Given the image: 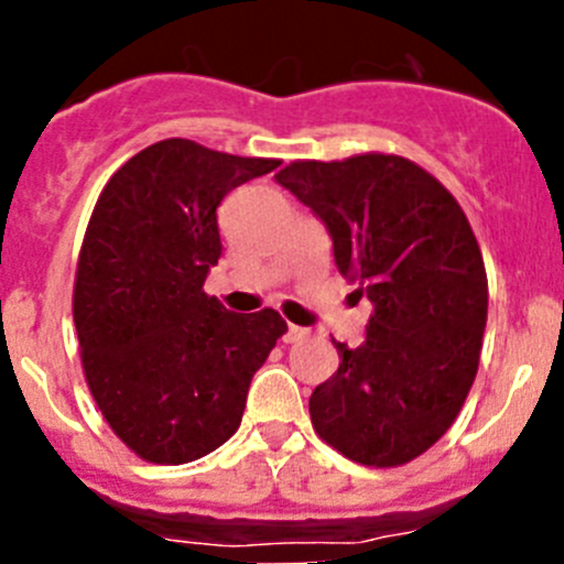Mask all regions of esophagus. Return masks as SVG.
<instances>
[{"label":"esophagus","instance_id":"1","mask_svg":"<svg viewBox=\"0 0 564 564\" xmlns=\"http://www.w3.org/2000/svg\"><path fill=\"white\" fill-rule=\"evenodd\" d=\"M303 338H308V329L297 327V324H289V329H286V335H283V340H286V344H297V340H303Z\"/></svg>","mask_w":564,"mask_h":564}]
</instances>
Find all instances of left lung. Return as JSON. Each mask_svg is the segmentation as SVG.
I'll use <instances>...</instances> for the list:
<instances>
[{"instance_id":"obj_1","label":"left lung","mask_w":564,"mask_h":564,"mask_svg":"<svg viewBox=\"0 0 564 564\" xmlns=\"http://www.w3.org/2000/svg\"><path fill=\"white\" fill-rule=\"evenodd\" d=\"M278 185L324 220L340 275L371 300L366 344L308 401L318 440L355 464L423 456L458 417L488 316L480 246L453 193L414 161L362 152L292 161Z\"/></svg>"}]
</instances>
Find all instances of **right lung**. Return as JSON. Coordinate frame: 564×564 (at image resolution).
<instances>
[{
    "label": "right lung",
    "mask_w": 564,
    "mask_h": 564,
    "mask_svg": "<svg viewBox=\"0 0 564 564\" xmlns=\"http://www.w3.org/2000/svg\"><path fill=\"white\" fill-rule=\"evenodd\" d=\"M278 166L166 139L100 191L78 253L73 322L100 414L150 464L218 451L240 429L250 379L286 333L278 311L231 314L204 292L224 250L218 204Z\"/></svg>",
    "instance_id": "add662e5"
}]
</instances>
